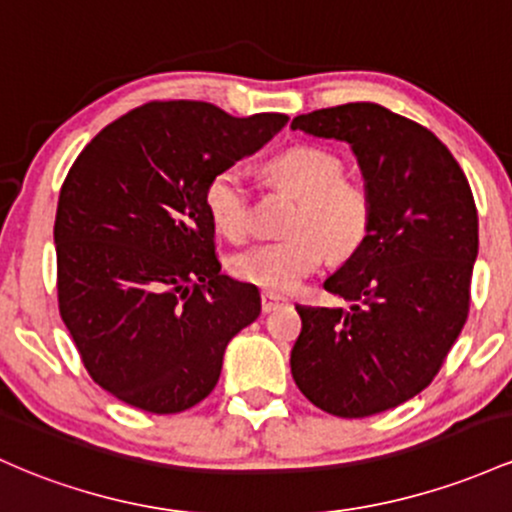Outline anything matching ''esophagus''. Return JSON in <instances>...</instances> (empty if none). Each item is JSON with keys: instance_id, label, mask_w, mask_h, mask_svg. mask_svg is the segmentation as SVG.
<instances>
[{"instance_id": "esophagus-1", "label": "esophagus", "mask_w": 512, "mask_h": 512, "mask_svg": "<svg viewBox=\"0 0 512 512\" xmlns=\"http://www.w3.org/2000/svg\"><path fill=\"white\" fill-rule=\"evenodd\" d=\"M284 303H286L284 296L272 294V291H265V294H262V311H265V313L277 311V308L284 306Z\"/></svg>"}]
</instances>
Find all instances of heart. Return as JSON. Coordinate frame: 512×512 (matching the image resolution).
Instances as JSON below:
<instances>
[{"label": "heart", "instance_id": "heart-1", "mask_svg": "<svg viewBox=\"0 0 512 512\" xmlns=\"http://www.w3.org/2000/svg\"><path fill=\"white\" fill-rule=\"evenodd\" d=\"M267 172L299 206L289 221L291 238L262 243L230 260L240 282L265 291H294L308 274L323 265L325 250L335 260L355 255L374 223V201L367 187L345 179V165L318 145H294L269 160ZM204 206L213 226L233 243L252 233V199L245 174L238 167L218 170L206 184Z\"/></svg>", "mask_w": 512, "mask_h": 512}]
</instances>
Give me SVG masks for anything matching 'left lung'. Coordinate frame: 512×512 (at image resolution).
Here are the masks:
<instances>
[{"label": "left lung", "instance_id": "obj_1", "mask_svg": "<svg viewBox=\"0 0 512 512\" xmlns=\"http://www.w3.org/2000/svg\"><path fill=\"white\" fill-rule=\"evenodd\" d=\"M291 128L350 143L374 201L369 238L323 284L352 306H296L291 374L320 411L367 418L423 391L462 333L479 255L474 194L435 133L372 101Z\"/></svg>", "mask_w": 512, "mask_h": 512}]
</instances>
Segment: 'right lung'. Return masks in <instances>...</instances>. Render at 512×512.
Masks as SVG:
<instances>
[{
    "label": "right lung",
    "mask_w": 512,
    "mask_h": 512,
    "mask_svg": "<svg viewBox=\"0 0 512 512\" xmlns=\"http://www.w3.org/2000/svg\"><path fill=\"white\" fill-rule=\"evenodd\" d=\"M286 121L150 101L77 155L55 213L58 306L89 376L119 401L157 415L196 406L260 316L257 286L221 274L204 192Z\"/></svg>",
    "instance_id": "right-lung-1"
}]
</instances>
